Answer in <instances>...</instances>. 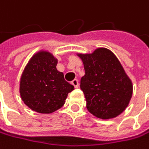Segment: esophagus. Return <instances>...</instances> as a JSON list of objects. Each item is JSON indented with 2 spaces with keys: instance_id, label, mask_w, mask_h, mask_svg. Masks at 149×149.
Instances as JSON below:
<instances>
[{
  "instance_id": "1",
  "label": "esophagus",
  "mask_w": 149,
  "mask_h": 149,
  "mask_svg": "<svg viewBox=\"0 0 149 149\" xmlns=\"http://www.w3.org/2000/svg\"><path fill=\"white\" fill-rule=\"evenodd\" d=\"M71 85H72L74 87H75V88H78L79 86V80H78V79H74V80H72V81H71Z\"/></svg>"
}]
</instances>
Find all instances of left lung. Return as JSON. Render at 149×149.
Returning <instances> with one entry per match:
<instances>
[{
	"label": "left lung",
	"mask_w": 149,
	"mask_h": 149,
	"mask_svg": "<svg viewBox=\"0 0 149 149\" xmlns=\"http://www.w3.org/2000/svg\"><path fill=\"white\" fill-rule=\"evenodd\" d=\"M85 75L80 80L87 110L95 117L109 120L127 107L133 94V84L117 56L107 48L80 54Z\"/></svg>",
	"instance_id": "obj_1"
}]
</instances>
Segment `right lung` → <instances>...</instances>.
Wrapping results in <instances>:
<instances>
[{"label":"right lung","instance_id":"1","mask_svg":"<svg viewBox=\"0 0 149 149\" xmlns=\"http://www.w3.org/2000/svg\"><path fill=\"white\" fill-rule=\"evenodd\" d=\"M57 59L49 51L34 54L20 79V95L24 104L39 113H52L61 108L74 86L56 69Z\"/></svg>","mask_w":149,"mask_h":149}]
</instances>
